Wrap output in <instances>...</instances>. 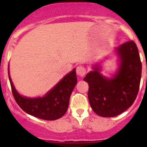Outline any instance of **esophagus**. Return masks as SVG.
<instances>
[{"label": "esophagus", "instance_id": "1", "mask_svg": "<svg viewBox=\"0 0 147 147\" xmlns=\"http://www.w3.org/2000/svg\"><path fill=\"white\" fill-rule=\"evenodd\" d=\"M77 75L80 77H83L86 73V69L82 66H79L77 67L76 69Z\"/></svg>", "mask_w": 147, "mask_h": 147}]
</instances>
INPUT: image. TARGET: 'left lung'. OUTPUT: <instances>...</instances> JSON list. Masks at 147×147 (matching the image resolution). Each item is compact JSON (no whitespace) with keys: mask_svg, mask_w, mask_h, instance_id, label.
I'll return each instance as SVG.
<instances>
[{"mask_svg":"<svg viewBox=\"0 0 147 147\" xmlns=\"http://www.w3.org/2000/svg\"><path fill=\"white\" fill-rule=\"evenodd\" d=\"M119 68L112 78L104 76L96 64L84 80L89 84L88 99L99 116H117L132 105L138 94L142 76V63L135 42L127 41L115 48Z\"/></svg>","mask_w":147,"mask_h":147,"instance_id":"obj_1","label":"left lung"}]
</instances>
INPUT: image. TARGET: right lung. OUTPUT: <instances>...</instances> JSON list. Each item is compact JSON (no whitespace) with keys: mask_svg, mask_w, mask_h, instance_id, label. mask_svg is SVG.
<instances>
[{"mask_svg":"<svg viewBox=\"0 0 147 147\" xmlns=\"http://www.w3.org/2000/svg\"><path fill=\"white\" fill-rule=\"evenodd\" d=\"M8 77L12 92L19 107L26 113L45 120L57 119L66 113L69 97L78 82L76 69L74 68L44 97L32 98L22 96L18 92L10 78L9 68Z\"/></svg>","mask_w":147,"mask_h":147,"instance_id":"add662e5","label":"right lung"}]
</instances>
